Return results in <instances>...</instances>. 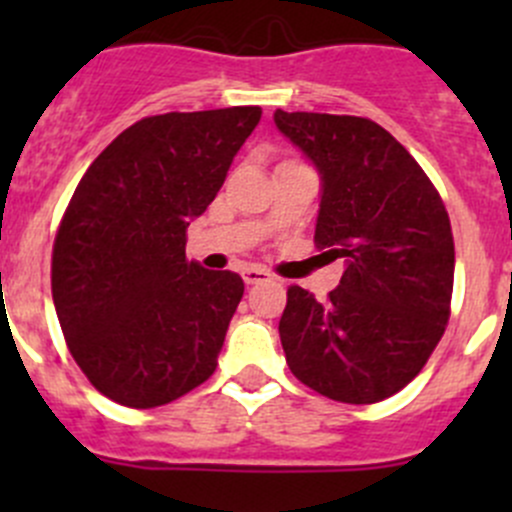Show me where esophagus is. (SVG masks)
I'll return each mask as SVG.
<instances>
[{
  "label": "esophagus",
  "instance_id": "34e87169",
  "mask_svg": "<svg viewBox=\"0 0 512 512\" xmlns=\"http://www.w3.org/2000/svg\"><path fill=\"white\" fill-rule=\"evenodd\" d=\"M242 280L247 285H260V282H270V272L262 270V267H245L242 270Z\"/></svg>",
  "mask_w": 512,
  "mask_h": 512
}]
</instances>
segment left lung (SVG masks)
Wrapping results in <instances>:
<instances>
[{"label": "left lung", "instance_id": "left-lung-1", "mask_svg": "<svg viewBox=\"0 0 512 512\" xmlns=\"http://www.w3.org/2000/svg\"><path fill=\"white\" fill-rule=\"evenodd\" d=\"M275 126L319 173L314 242L344 260L327 302L287 289L280 339L289 369L327 399H389L423 369L448 324L456 252L441 195L369 118L277 108Z\"/></svg>", "mask_w": 512, "mask_h": 512}]
</instances>
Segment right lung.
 Returning a JSON list of instances; mask_svg holds the SVG:
<instances>
[{
	"label": "right lung",
	"instance_id": "1",
	"mask_svg": "<svg viewBox=\"0 0 512 512\" xmlns=\"http://www.w3.org/2000/svg\"><path fill=\"white\" fill-rule=\"evenodd\" d=\"M260 116L232 106L143 118L81 178L54 242L51 294L71 356L116 404H170L218 366L245 285L185 260V230Z\"/></svg>",
	"mask_w": 512,
	"mask_h": 512
}]
</instances>
